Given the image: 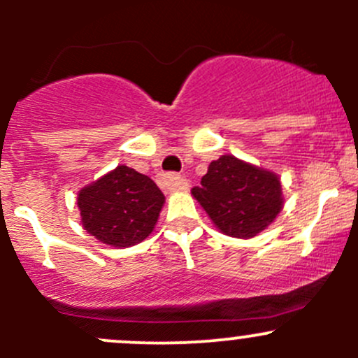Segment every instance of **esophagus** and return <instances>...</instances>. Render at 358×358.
I'll return each instance as SVG.
<instances>
[{"instance_id": "1", "label": "esophagus", "mask_w": 358, "mask_h": 358, "mask_svg": "<svg viewBox=\"0 0 358 358\" xmlns=\"http://www.w3.org/2000/svg\"><path fill=\"white\" fill-rule=\"evenodd\" d=\"M161 185L168 190H180L185 189V180L176 173H166V175H161Z\"/></svg>"}]
</instances>
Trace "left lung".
<instances>
[{
  "instance_id": "8db88e82",
  "label": "left lung",
  "mask_w": 358,
  "mask_h": 358,
  "mask_svg": "<svg viewBox=\"0 0 358 358\" xmlns=\"http://www.w3.org/2000/svg\"><path fill=\"white\" fill-rule=\"evenodd\" d=\"M192 196L225 236L239 239L265 230L284 202L277 175L234 156L213 161Z\"/></svg>"
}]
</instances>
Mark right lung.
Masks as SVG:
<instances>
[{"label": "right lung", "mask_w": 358, "mask_h": 358, "mask_svg": "<svg viewBox=\"0 0 358 358\" xmlns=\"http://www.w3.org/2000/svg\"><path fill=\"white\" fill-rule=\"evenodd\" d=\"M164 196L149 176L117 166L78 196L81 223L103 244L128 248L154 230Z\"/></svg>", "instance_id": "right-lung-1"}]
</instances>
